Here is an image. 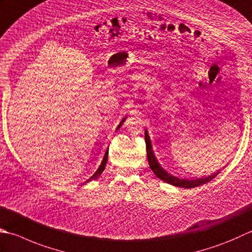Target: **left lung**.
Here are the masks:
<instances>
[{
    "label": "left lung",
    "instance_id": "8db88e82",
    "mask_svg": "<svg viewBox=\"0 0 252 252\" xmlns=\"http://www.w3.org/2000/svg\"><path fill=\"white\" fill-rule=\"evenodd\" d=\"M145 143H146L147 160H149V165L151 167V169L156 175L157 178H159L160 180L167 182V184L172 185L175 187H179V188L191 189V188H195V187H199V186H202L204 184H208L209 181L215 178V177L220 174V171H218L213 175H210L208 177H202V178H198V179H184V178H178V177H176V176H172L171 174H169L168 171H166L164 168H162L158 162V160H157L156 156L154 154V151H153L151 139H150V135H149V132H147V130H145Z\"/></svg>",
    "mask_w": 252,
    "mask_h": 252
}]
</instances>
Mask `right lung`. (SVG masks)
Instances as JSON below:
<instances>
[{
    "label": "right lung",
    "instance_id": "1",
    "mask_svg": "<svg viewBox=\"0 0 252 252\" xmlns=\"http://www.w3.org/2000/svg\"><path fill=\"white\" fill-rule=\"evenodd\" d=\"M125 120H126V118H123V119L121 120V122L119 123V126H117V130H119L120 129V126L123 125V122H125ZM107 160H108V150L106 151V153H105V156H103V158H102V160H101V164H100V166H99V168H98L97 170H96V172L95 174H94L90 179H87L85 182H84V184H87V182H90V181H92V180H95V179H97L98 177H99L101 174H102V171L105 170V167H106V164H107Z\"/></svg>",
    "mask_w": 252,
    "mask_h": 252
}]
</instances>
